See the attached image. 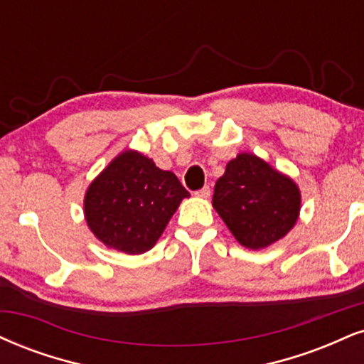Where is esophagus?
<instances>
[{"instance_id":"esophagus-1","label":"esophagus","mask_w":364,"mask_h":364,"mask_svg":"<svg viewBox=\"0 0 364 364\" xmlns=\"http://www.w3.org/2000/svg\"><path fill=\"white\" fill-rule=\"evenodd\" d=\"M195 195L198 196V198H208V196H210V188L208 186H203V188H201V190L196 191Z\"/></svg>"}]
</instances>
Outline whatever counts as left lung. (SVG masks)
Here are the masks:
<instances>
[{"mask_svg": "<svg viewBox=\"0 0 364 364\" xmlns=\"http://www.w3.org/2000/svg\"><path fill=\"white\" fill-rule=\"evenodd\" d=\"M212 205L240 246L259 251L283 239L300 217V188L251 152H240L217 179Z\"/></svg>", "mask_w": 364, "mask_h": 364, "instance_id": "left-lung-1", "label": "left lung"}]
</instances>
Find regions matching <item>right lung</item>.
<instances>
[{
	"instance_id": "obj_1",
	"label": "right lung",
	"mask_w": 364,
	"mask_h": 364,
	"mask_svg": "<svg viewBox=\"0 0 364 364\" xmlns=\"http://www.w3.org/2000/svg\"><path fill=\"white\" fill-rule=\"evenodd\" d=\"M188 196L176 174L159 169L142 152L125 149L87 186L85 220L108 249L135 256L156 246Z\"/></svg>"
}]
</instances>
